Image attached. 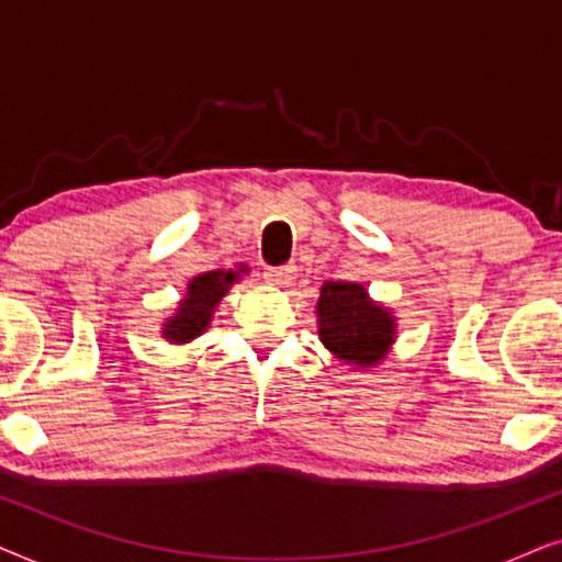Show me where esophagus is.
<instances>
[{
    "label": "esophagus",
    "mask_w": 562,
    "mask_h": 562,
    "mask_svg": "<svg viewBox=\"0 0 562 562\" xmlns=\"http://www.w3.org/2000/svg\"><path fill=\"white\" fill-rule=\"evenodd\" d=\"M263 276H266L268 283H276V286H289V283L296 279V266L294 263L268 266Z\"/></svg>",
    "instance_id": "esophagus-1"
}]
</instances>
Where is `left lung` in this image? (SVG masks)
Returning a JSON list of instances; mask_svg holds the SVG:
<instances>
[{
	"instance_id": "1",
	"label": "left lung",
	"mask_w": 562,
	"mask_h": 562,
	"mask_svg": "<svg viewBox=\"0 0 562 562\" xmlns=\"http://www.w3.org/2000/svg\"><path fill=\"white\" fill-rule=\"evenodd\" d=\"M319 337L345 363L375 366L394 342V317L360 283L327 281L319 294Z\"/></svg>"
}]
</instances>
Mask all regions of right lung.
Wrapping results in <instances>:
<instances>
[{
  "instance_id": "right-lung-1",
  "label": "right lung",
  "mask_w": 562,
  "mask_h": 562,
  "mask_svg": "<svg viewBox=\"0 0 562 562\" xmlns=\"http://www.w3.org/2000/svg\"><path fill=\"white\" fill-rule=\"evenodd\" d=\"M237 279L235 271H210L196 276L189 283V294L179 306V314L168 319L166 337L173 342H187L191 337L202 335L204 327L210 325L212 310L220 304V299L227 294Z\"/></svg>"
}]
</instances>
